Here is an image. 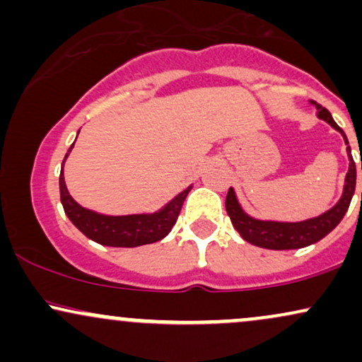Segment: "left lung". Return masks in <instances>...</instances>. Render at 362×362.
<instances>
[{
  "instance_id": "1",
  "label": "left lung",
  "mask_w": 362,
  "mask_h": 362,
  "mask_svg": "<svg viewBox=\"0 0 362 362\" xmlns=\"http://www.w3.org/2000/svg\"><path fill=\"white\" fill-rule=\"evenodd\" d=\"M315 109L320 119L327 120L332 127L340 131V134L346 139V144L349 141L344 134V131L340 129L335 120L332 119L330 112L325 107H322L320 103L313 102ZM349 149V172L346 177V187H344V194L340 197V201L332 207L330 211H327L325 214L318 216V218L308 219V221L301 223H276V221H259V219H253L248 214H245L240 207L238 201H236L233 189L230 187L226 195V213L230 216L231 223H233L235 230L238 231L240 236L245 242L255 245L260 248H269V250H293V248H303L308 247L320 242L323 236H327L334 230L337 224L342 221L344 214L347 213L349 204L352 201V195L356 190V163L352 160L351 148ZM361 170H362V161H361Z\"/></svg>"
}]
</instances>
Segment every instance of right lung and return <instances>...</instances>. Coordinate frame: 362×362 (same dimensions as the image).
<instances>
[{"label":"right lung","mask_w":362,"mask_h":362,"mask_svg":"<svg viewBox=\"0 0 362 362\" xmlns=\"http://www.w3.org/2000/svg\"><path fill=\"white\" fill-rule=\"evenodd\" d=\"M71 148H69V151H71ZM59 192L66 216L71 219V223L83 235L88 236L93 242L107 245V247L131 248L160 242L161 238H165L172 231L187 194L190 192V187H187L184 192H180L172 202H168L167 207L161 209L160 213L134 216H103L81 207L66 189L62 168L59 175Z\"/></svg>","instance_id":"right-lung-1"}]
</instances>
